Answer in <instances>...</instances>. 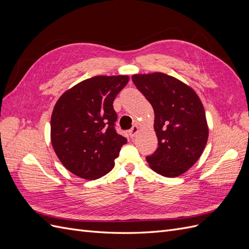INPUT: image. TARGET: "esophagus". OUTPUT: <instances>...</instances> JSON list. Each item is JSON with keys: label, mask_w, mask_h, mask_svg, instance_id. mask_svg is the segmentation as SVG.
<instances>
[{"label": "esophagus", "mask_w": 249, "mask_h": 249, "mask_svg": "<svg viewBox=\"0 0 249 249\" xmlns=\"http://www.w3.org/2000/svg\"><path fill=\"white\" fill-rule=\"evenodd\" d=\"M138 131H139V127H138L137 125H133V127H132V129H131L130 132H129L130 136H131L132 138L135 137V135H136V134L138 133Z\"/></svg>", "instance_id": "1"}]
</instances>
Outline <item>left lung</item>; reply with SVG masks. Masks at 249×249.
Segmentation results:
<instances>
[{"label": "left lung", "instance_id": "1", "mask_svg": "<svg viewBox=\"0 0 249 249\" xmlns=\"http://www.w3.org/2000/svg\"><path fill=\"white\" fill-rule=\"evenodd\" d=\"M132 79L155 112L158 148L146 157L149 167L167 178L183 175L199 159L209 137L200 99L190 86L166 73L133 74Z\"/></svg>", "mask_w": 249, "mask_h": 249}]
</instances>
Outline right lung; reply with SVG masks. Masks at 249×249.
Returning <instances> with one entry per match:
<instances>
[{
	"label": "right lung",
	"instance_id": "right-lung-1",
	"mask_svg": "<svg viewBox=\"0 0 249 249\" xmlns=\"http://www.w3.org/2000/svg\"><path fill=\"white\" fill-rule=\"evenodd\" d=\"M127 76H96L59 97L51 117V141L63 166L85 179H96L114 167L126 138L115 131L116 95Z\"/></svg>",
	"mask_w": 249,
	"mask_h": 249
}]
</instances>
